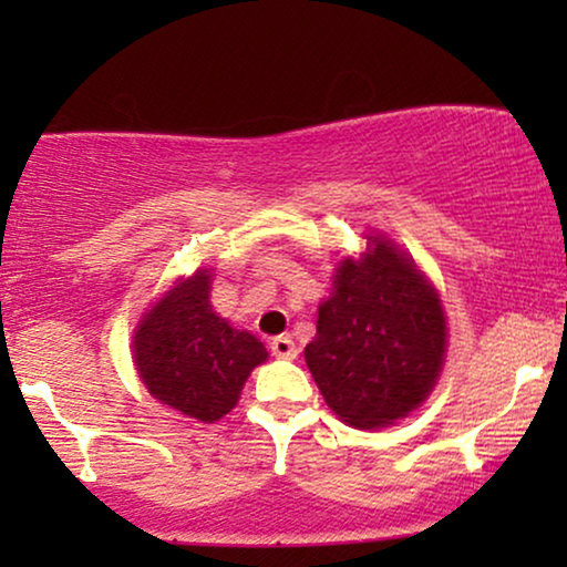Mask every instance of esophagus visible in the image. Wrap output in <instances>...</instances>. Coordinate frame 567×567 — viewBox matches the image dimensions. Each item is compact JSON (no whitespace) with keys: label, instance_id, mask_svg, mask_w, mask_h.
<instances>
[{"label":"esophagus","instance_id":"esophagus-1","mask_svg":"<svg viewBox=\"0 0 567 567\" xmlns=\"http://www.w3.org/2000/svg\"><path fill=\"white\" fill-rule=\"evenodd\" d=\"M270 353L278 355V359H297V346H293V340L289 336H278L270 340Z\"/></svg>","mask_w":567,"mask_h":567}]
</instances>
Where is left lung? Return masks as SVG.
Segmentation results:
<instances>
[{"instance_id": "obj_1", "label": "left lung", "mask_w": 567, "mask_h": 567, "mask_svg": "<svg viewBox=\"0 0 567 567\" xmlns=\"http://www.w3.org/2000/svg\"><path fill=\"white\" fill-rule=\"evenodd\" d=\"M367 239L359 260H340L332 293L317 312V336L305 348L328 408L355 429L413 413L446 353L439 291L392 239Z\"/></svg>"}]
</instances>
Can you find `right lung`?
<instances>
[{
    "mask_svg": "<svg viewBox=\"0 0 567 567\" xmlns=\"http://www.w3.org/2000/svg\"><path fill=\"white\" fill-rule=\"evenodd\" d=\"M208 291V268L177 281L146 309L131 343L152 398L200 423L227 415L250 371L268 359L258 338L214 312Z\"/></svg>",
    "mask_w": 567,
    "mask_h": 567,
    "instance_id": "obj_1",
    "label": "right lung"
}]
</instances>
